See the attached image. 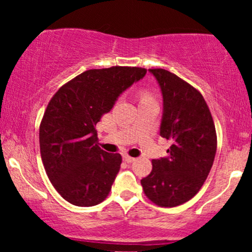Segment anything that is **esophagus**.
I'll use <instances>...</instances> for the list:
<instances>
[{"mask_svg": "<svg viewBox=\"0 0 252 252\" xmlns=\"http://www.w3.org/2000/svg\"><path fill=\"white\" fill-rule=\"evenodd\" d=\"M135 160H136V158H131V156H129V155H123V161H124V162L131 163V162H134Z\"/></svg>", "mask_w": 252, "mask_h": 252, "instance_id": "34e87169", "label": "esophagus"}]
</instances>
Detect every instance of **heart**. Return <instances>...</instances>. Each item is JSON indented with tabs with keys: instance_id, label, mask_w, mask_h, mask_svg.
Returning <instances> with one entry per match:
<instances>
[{
	"instance_id": "heart-1",
	"label": "heart",
	"mask_w": 252,
	"mask_h": 252,
	"mask_svg": "<svg viewBox=\"0 0 252 252\" xmlns=\"http://www.w3.org/2000/svg\"><path fill=\"white\" fill-rule=\"evenodd\" d=\"M152 99H154V96H153L149 91H147V90H142V91L140 92L141 102H142V100H152Z\"/></svg>"
}]
</instances>
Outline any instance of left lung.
Returning <instances> with one entry per match:
<instances>
[{
  "label": "left lung",
  "instance_id": "1",
  "mask_svg": "<svg viewBox=\"0 0 252 252\" xmlns=\"http://www.w3.org/2000/svg\"><path fill=\"white\" fill-rule=\"evenodd\" d=\"M149 71L163 96L160 135L172 144L167 158L152 161V172L141 185L155 205L175 207L190 200L209 176L217 152L216 126L199 90L163 68Z\"/></svg>",
  "mask_w": 252,
  "mask_h": 252
}]
</instances>
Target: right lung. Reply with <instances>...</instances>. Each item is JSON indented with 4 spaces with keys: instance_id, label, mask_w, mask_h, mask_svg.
Segmentation results:
<instances>
[{
    "instance_id": "obj_1",
    "label": "right lung",
    "mask_w": 252,
    "mask_h": 252,
    "mask_svg": "<svg viewBox=\"0 0 252 252\" xmlns=\"http://www.w3.org/2000/svg\"><path fill=\"white\" fill-rule=\"evenodd\" d=\"M146 73L130 66L88 70L51 98L40 123V154L53 187L70 204L94 206L109 195L122 156L99 148L96 124Z\"/></svg>"
}]
</instances>
